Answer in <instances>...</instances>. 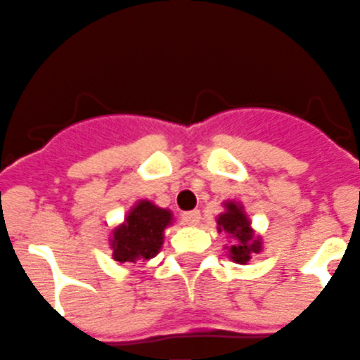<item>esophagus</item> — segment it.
I'll return each mask as SVG.
<instances>
[{
	"instance_id": "obj_1",
	"label": "esophagus",
	"mask_w": 360,
	"mask_h": 360,
	"mask_svg": "<svg viewBox=\"0 0 360 360\" xmlns=\"http://www.w3.org/2000/svg\"><path fill=\"white\" fill-rule=\"evenodd\" d=\"M200 211H187V213L182 214V222L186 226H196V224L200 222Z\"/></svg>"
}]
</instances>
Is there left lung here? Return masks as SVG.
<instances>
[{
	"instance_id": "1",
	"label": "left lung",
	"mask_w": 360,
	"mask_h": 360,
	"mask_svg": "<svg viewBox=\"0 0 360 360\" xmlns=\"http://www.w3.org/2000/svg\"><path fill=\"white\" fill-rule=\"evenodd\" d=\"M217 229L233 240L231 245H226L227 257L233 262L248 264L253 255L262 251V236L255 233L240 202H224V211L217 217Z\"/></svg>"
}]
</instances>
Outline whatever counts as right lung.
<instances>
[{
  "instance_id": "obj_1",
  "label": "right lung",
  "mask_w": 360,
  "mask_h": 360,
  "mask_svg": "<svg viewBox=\"0 0 360 360\" xmlns=\"http://www.w3.org/2000/svg\"><path fill=\"white\" fill-rule=\"evenodd\" d=\"M173 224V213L150 200H138L124 222L110 231L112 259L120 264L155 259L164 244V231Z\"/></svg>"
}]
</instances>
